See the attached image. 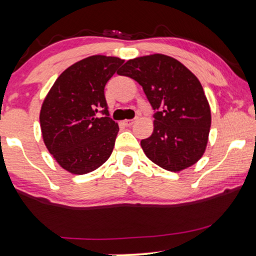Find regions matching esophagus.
Returning a JSON list of instances; mask_svg holds the SVG:
<instances>
[{
	"label": "esophagus",
	"mask_w": 256,
	"mask_h": 256,
	"mask_svg": "<svg viewBox=\"0 0 256 256\" xmlns=\"http://www.w3.org/2000/svg\"><path fill=\"white\" fill-rule=\"evenodd\" d=\"M132 124H134V120L132 119H126L122 122V125H125V126H132Z\"/></svg>",
	"instance_id": "1"
}]
</instances>
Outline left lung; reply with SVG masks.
<instances>
[{
	"label": "left lung",
	"instance_id": "left-lung-1",
	"mask_svg": "<svg viewBox=\"0 0 256 256\" xmlns=\"http://www.w3.org/2000/svg\"><path fill=\"white\" fill-rule=\"evenodd\" d=\"M118 74L134 79L156 110L152 136L140 140L146 158L171 172L198 162L207 146L212 122L198 77L164 54L128 60Z\"/></svg>",
	"mask_w": 256,
	"mask_h": 256
}]
</instances>
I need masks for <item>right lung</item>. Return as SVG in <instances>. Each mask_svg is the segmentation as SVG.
Masks as SVG:
<instances>
[{
	"label": "right lung",
	"mask_w": 256,
	"mask_h": 256,
	"mask_svg": "<svg viewBox=\"0 0 256 256\" xmlns=\"http://www.w3.org/2000/svg\"><path fill=\"white\" fill-rule=\"evenodd\" d=\"M122 64L116 56L85 58L64 70L46 94L40 113L42 137L67 172L85 174L110 158L119 126L110 118L104 86Z\"/></svg>",
	"instance_id": "obj_1"
}]
</instances>
